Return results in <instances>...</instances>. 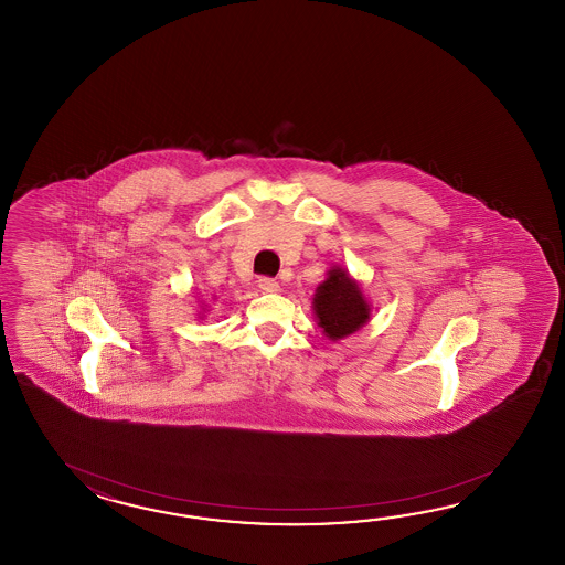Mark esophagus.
Listing matches in <instances>:
<instances>
[{"label":"esophagus","instance_id":"obj_1","mask_svg":"<svg viewBox=\"0 0 565 565\" xmlns=\"http://www.w3.org/2000/svg\"><path fill=\"white\" fill-rule=\"evenodd\" d=\"M258 287L263 288L265 292H278L280 290V285H278L275 278L270 277L258 278Z\"/></svg>","mask_w":565,"mask_h":565}]
</instances>
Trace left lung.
Masks as SVG:
<instances>
[{
  "instance_id": "obj_1",
  "label": "left lung",
  "mask_w": 565,
  "mask_h": 565,
  "mask_svg": "<svg viewBox=\"0 0 565 565\" xmlns=\"http://www.w3.org/2000/svg\"><path fill=\"white\" fill-rule=\"evenodd\" d=\"M312 311L317 323L331 341L343 339L370 321V302L363 297L358 280L348 270L333 266L323 282L315 290Z\"/></svg>"
}]
</instances>
